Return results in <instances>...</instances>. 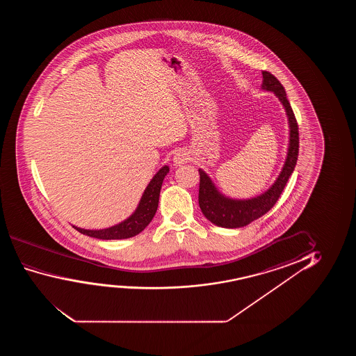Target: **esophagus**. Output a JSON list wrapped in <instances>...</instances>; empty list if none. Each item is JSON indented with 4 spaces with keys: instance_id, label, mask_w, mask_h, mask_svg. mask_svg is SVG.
<instances>
[{
    "instance_id": "34e87169",
    "label": "esophagus",
    "mask_w": 356,
    "mask_h": 356,
    "mask_svg": "<svg viewBox=\"0 0 356 356\" xmlns=\"http://www.w3.org/2000/svg\"><path fill=\"white\" fill-rule=\"evenodd\" d=\"M188 161H190V156H188V153L186 151L179 149L174 154V165L175 166H181L182 164H186Z\"/></svg>"
}]
</instances>
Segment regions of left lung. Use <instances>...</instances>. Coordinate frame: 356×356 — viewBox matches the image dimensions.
<instances>
[{"mask_svg": "<svg viewBox=\"0 0 356 356\" xmlns=\"http://www.w3.org/2000/svg\"><path fill=\"white\" fill-rule=\"evenodd\" d=\"M265 91H271L282 103L287 114L289 124V145H288L287 158L284 161L282 171L270 188L263 195H257L250 200H232L222 195L215 187L213 181L204 171L200 169V210L210 222L226 227V229H238L250 224L254 220L266 214L268 210L276 204L289 176L292 175L297 164L299 153V131H298L297 119L294 117L292 107L286 96L282 83L268 72H263V85Z\"/></svg>", "mask_w": 356, "mask_h": 356, "instance_id": "left-lung-1", "label": "left lung"}]
</instances>
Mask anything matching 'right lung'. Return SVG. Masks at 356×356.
<instances>
[{
  "label": "right lung",
  "instance_id": "1",
  "mask_svg": "<svg viewBox=\"0 0 356 356\" xmlns=\"http://www.w3.org/2000/svg\"><path fill=\"white\" fill-rule=\"evenodd\" d=\"M168 172H169V166L164 165L156 175L153 176L151 182L148 184L146 190L143 192L141 200L137 205L136 210L134 211V214L130 215L120 224L102 229H85L73 226L74 229H78L80 234L98 239H124L136 236L146 229L156 215L158 203H159L161 184Z\"/></svg>",
  "mask_w": 356,
  "mask_h": 356
}]
</instances>
